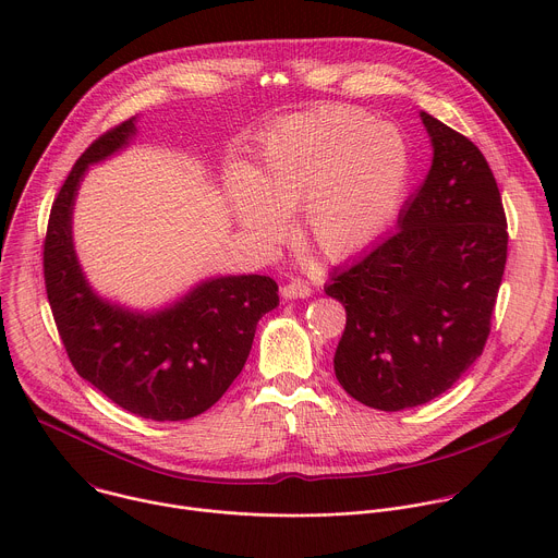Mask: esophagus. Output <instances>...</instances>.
<instances>
[{"instance_id": "34e87169", "label": "esophagus", "mask_w": 558, "mask_h": 558, "mask_svg": "<svg viewBox=\"0 0 558 558\" xmlns=\"http://www.w3.org/2000/svg\"><path fill=\"white\" fill-rule=\"evenodd\" d=\"M280 291H282L284 300H298V298H308L311 295V287L302 280H291Z\"/></svg>"}]
</instances>
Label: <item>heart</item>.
<instances>
[{
  "mask_svg": "<svg viewBox=\"0 0 558 558\" xmlns=\"http://www.w3.org/2000/svg\"><path fill=\"white\" fill-rule=\"evenodd\" d=\"M411 174V145L395 123L323 106L280 119L260 138L254 170H229L227 201L235 222L265 245L282 241L298 209L304 243L342 260L400 214Z\"/></svg>",
  "mask_w": 558,
  "mask_h": 558,
  "instance_id": "b5f03b06",
  "label": "heart"
}]
</instances>
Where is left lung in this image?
I'll return each mask as SVG.
<instances>
[{
    "mask_svg": "<svg viewBox=\"0 0 558 558\" xmlns=\"http://www.w3.org/2000/svg\"><path fill=\"white\" fill-rule=\"evenodd\" d=\"M433 163L397 231L336 271L327 295L347 308L333 368L377 411H404L448 390L482 355L508 256L501 194L470 138L420 112Z\"/></svg>",
    "mask_w": 558,
    "mask_h": 558,
    "instance_id": "8db88e82",
    "label": "left lung"
}]
</instances>
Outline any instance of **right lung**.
Listing matches in <instances>:
<instances>
[{"label":"right lung","instance_id":"right-lung-1","mask_svg":"<svg viewBox=\"0 0 558 558\" xmlns=\"http://www.w3.org/2000/svg\"><path fill=\"white\" fill-rule=\"evenodd\" d=\"M136 136V117L101 134L61 185L44 243V278L65 353L86 381L143 420L181 422L211 409L241 375L256 325L278 306L269 276H216L177 302L136 311L99 295L78 265L72 211L86 172Z\"/></svg>","mask_w":558,"mask_h":558}]
</instances>
